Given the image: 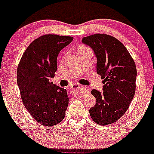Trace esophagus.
I'll return each instance as SVG.
<instances>
[{"instance_id":"34e87169","label":"esophagus","mask_w":154,"mask_h":154,"mask_svg":"<svg viewBox=\"0 0 154 154\" xmlns=\"http://www.w3.org/2000/svg\"><path fill=\"white\" fill-rule=\"evenodd\" d=\"M81 89L83 91H87V89L85 86L79 85V84H74V85H72V90H73V89Z\"/></svg>"}]
</instances>
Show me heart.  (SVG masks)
Returning a JSON list of instances; mask_svg holds the SVG:
<instances>
[{
    "label": "heart",
    "mask_w": 154,
    "mask_h": 154,
    "mask_svg": "<svg viewBox=\"0 0 154 154\" xmlns=\"http://www.w3.org/2000/svg\"><path fill=\"white\" fill-rule=\"evenodd\" d=\"M86 46H84V45H80L79 47L78 50H80V49H84V48H86Z\"/></svg>",
    "instance_id": "heart-1"
}]
</instances>
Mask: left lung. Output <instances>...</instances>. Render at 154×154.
<instances>
[{"label":"left lung","instance_id":"1","mask_svg":"<svg viewBox=\"0 0 154 154\" xmlns=\"http://www.w3.org/2000/svg\"><path fill=\"white\" fill-rule=\"evenodd\" d=\"M97 58V73L103 80V92L91 93L96 103L89 109L91 118L100 126L119 120L130 106L135 95L137 68L130 52L120 41L106 34L84 37Z\"/></svg>","mask_w":154,"mask_h":154}]
</instances>
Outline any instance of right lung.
I'll list each match as a JSON object with an SVG mask.
<instances>
[{"instance_id": "1", "label": "right lung", "mask_w": 154, "mask_h": 154, "mask_svg": "<svg viewBox=\"0 0 154 154\" xmlns=\"http://www.w3.org/2000/svg\"><path fill=\"white\" fill-rule=\"evenodd\" d=\"M71 36L44 35L28 45L17 65V80L22 103L42 126L62 122L69 104L67 91L50 79L57 71V57L72 42Z\"/></svg>"}]
</instances>
